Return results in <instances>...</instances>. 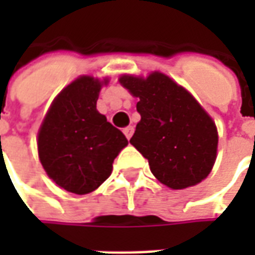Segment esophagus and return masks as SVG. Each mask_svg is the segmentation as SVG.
Segmentation results:
<instances>
[{
	"mask_svg": "<svg viewBox=\"0 0 255 255\" xmlns=\"http://www.w3.org/2000/svg\"><path fill=\"white\" fill-rule=\"evenodd\" d=\"M123 132H124V135L127 136V139H131V136H132V133H133V127L132 126L126 127L124 129H123Z\"/></svg>",
	"mask_w": 255,
	"mask_h": 255,
	"instance_id": "34e87169",
	"label": "esophagus"
}]
</instances>
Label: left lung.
<instances>
[{
	"instance_id": "8db88e82",
	"label": "left lung",
	"mask_w": 255,
	"mask_h": 255,
	"mask_svg": "<svg viewBox=\"0 0 255 255\" xmlns=\"http://www.w3.org/2000/svg\"><path fill=\"white\" fill-rule=\"evenodd\" d=\"M123 87L139 98L140 122L129 143L147 158L162 184L183 190L201 183L216 161V124L187 90L161 72L146 79L123 75Z\"/></svg>"
}]
</instances>
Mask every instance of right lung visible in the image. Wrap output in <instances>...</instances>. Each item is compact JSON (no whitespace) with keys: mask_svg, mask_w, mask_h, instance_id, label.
Instances as JSON below:
<instances>
[{"mask_svg":"<svg viewBox=\"0 0 255 255\" xmlns=\"http://www.w3.org/2000/svg\"><path fill=\"white\" fill-rule=\"evenodd\" d=\"M108 82L80 76L68 84L54 98L38 132V154L47 176L73 194L100 187L128 144L124 133L97 111L101 87Z\"/></svg>","mask_w":255,"mask_h":255,"instance_id":"add662e5","label":"right lung"}]
</instances>
